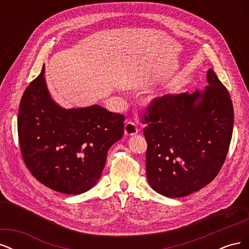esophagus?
I'll return each mask as SVG.
<instances>
[{"label":"esophagus","mask_w":249,"mask_h":249,"mask_svg":"<svg viewBox=\"0 0 249 249\" xmlns=\"http://www.w3.org/2000/svg\"><path fill=\"white\" fill-rule=\"evenodd\" d=\"M139 129L138 126L136 125V124L133 122H126L125 125H124V134L126 136H133L136 133H138Z\"/></svg>","instance_id":"obj_1"}]
</instances>
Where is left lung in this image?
Masks as SVG:
<instances>
[{
	"label": "left lung",
	"mask_w": 249,
	"mask_h": 249,
	"mask_svg": "<svg viewBox=\"0 0 249 249\" xmlns=\"http://www.w3.org/2000/svg\"><path fill=\"white\" fill-rule=\"evenodd\" d=\"M207 80L205 91L156 97L141 113L147 179L164 196L198 191L217 177L227 158L232 103L214 71H208Z\"/></svg>",
	"instance_id": "1"
}]
</instances>
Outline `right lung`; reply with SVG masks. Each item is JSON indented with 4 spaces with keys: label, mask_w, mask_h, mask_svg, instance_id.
<instances>
[{
    "label": "right lung",
    "mask_w": 249,
    "mask_h": 249,
    "mask_svg": "<svg viewBox=\"0 0 249 249\" xmlns=\"http://www.w3.org/2000/svg\"><path fill=\"white\" fill-rule=\"evenodd\" d=\"M44 65L21 96L18 133L27 168L41 184L80 194L99 180L112 144L122 139L124 116L97 106L64 110L50 97Z\"/></svg>",
    "instance_id": "right-lung-1"
}]
</instances>
